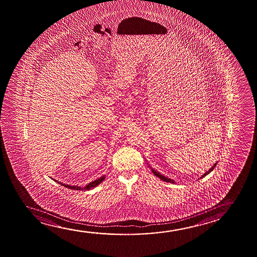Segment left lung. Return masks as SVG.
Listing matches in <instances>:
<instances>
[{
    "label": "left lung",
    "instance_id": "8db88e82",
    "mask_svg": "<svg viewBox=\"0 0 257 257\" xmlns=\"http://www.w3.org/2000/svg\"><path fill=\"white\" fill-rule=\"evenodd\" d=\"M216 166H217V163H215V164H214L213 167H211L210 170L207 171L205 174H203V175H202V176L200 177V179H202V178L205 177L206 175H208V174H210V172L213 170L214 167H216ZM152 173L155 174L157 177H159V179H160V180H162V181H167V182H170V183H174V180H172V179H170V178L166 177V176H164V175H162V174H159V173H158V172H156V171L153 170V169H152Z\"/></svg>",
    "mask_w": 257,
    "mask_h": 257
}]
</instances>
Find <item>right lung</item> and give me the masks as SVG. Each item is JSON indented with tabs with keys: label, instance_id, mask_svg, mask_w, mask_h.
<instances>
[{
	"label": "right lung",
	"instance_id": "right-lung-1",
	"mask_svg": "<svg viewBox=\"0 0 257 257\" xmlns=\"http://www.w3.org/2000/svg\"><path fill=\"white\" fill-rule=\"evenodd\" d=\"M104 179H105V176H102V177L99 178L98 180H96L94 181H91L90 182L89 184L86 185L85 187H83V188H81V187H78V186H70V185H67L65 183H61V182H59V184L62 185V186H64L66 188H70V189H74V190H89L90 188H95V187H97L98 185L100 184L102 181H104Z\"/></svg>",
	"mask_w": 257,
	"mask_h": 257
}]
</instances>
